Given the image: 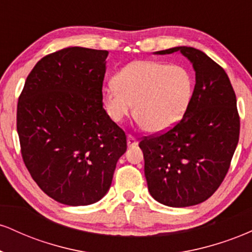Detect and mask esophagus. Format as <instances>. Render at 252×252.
Listing matches in <instances>:
<instances>
[{
	"label": "esophagus",
	"instance_id": "1",
	"mask_svg": "<svg viewBox=\"0 0 252 252\" xmlns=\"http://www.w3.org/2000/svg\"><path fill=\"white\" fill-rule=\"evenodd\" d=\"M126 143H128L129 147H136L137 146V140H136L134 136L128 135V137H126Z\"/></svg>",
	"mask_w": 252,
	"mask_h": 252
}]
</instances>
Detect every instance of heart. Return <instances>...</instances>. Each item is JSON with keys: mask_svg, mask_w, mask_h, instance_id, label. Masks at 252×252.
I'll return each instance as SVG.
<instances>
[{"mask_svg": "<svg viewBox=\"0 0 252 252\" xmlns=\"http://www.w3.org/2000/svg\"><path fill=\"white\" fill-rule=\"evenodd\" d=\"M103 90L102 103L110 120L121 123L134 108L135 117L150 132L172 129L186 114L193 97V77L181 65L155 60L126 63Z\"/></svg>", "mask_w": 252, "mask_h": 252, "instance_id": "1", "label": "heart"}]
</instances>
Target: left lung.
I'll use <instances>...</instances> for the list:
<instances>
[{
  "instance_id": "obj_1",
  "label": "left lung",
  "mask_w": 252,
  "mask_h": 252,
  "mask_svg": "<svg viewBox=\"0 0 252 252\" xmlns=\"http://www.w3.org/2000/svg\"><path fill=\"white\" fill-rule=\"evenodd\" d=\"M174 52L195 72L192 100L174 128L138 146L150 195L166 206L187 207L209 199L224 180L238 144L239 116L235 91L218 63L187 46L154 54Z\"/></svg>"
}]
</instances>
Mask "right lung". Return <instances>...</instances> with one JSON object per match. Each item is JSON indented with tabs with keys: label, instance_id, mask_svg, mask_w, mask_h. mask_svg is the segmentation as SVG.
Here are the masks:
<instances>
[{
	"label": "right lung",
	"instance_id": "obj_1",
	"mask_svg": "<svg viewBox=\"0 0 252 252\" xmlns=\"http://www.w3.org/2000/svg\"><path fill=\"white\" fill-rule=\"evenodd\" d=\"M108 51L66 47L36 63L17 103L25 164L37 186L68 206L99 201L126 134L103 108Z\"/></svg>",
	"mask_w": 252,
	"mask_h": 252
}]
</instances>
